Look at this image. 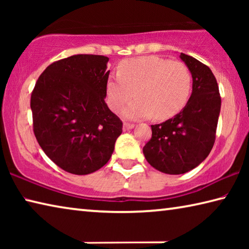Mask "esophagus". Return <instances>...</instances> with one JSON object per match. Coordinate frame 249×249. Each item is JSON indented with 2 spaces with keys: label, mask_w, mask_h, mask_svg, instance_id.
<instances>
[{
  "label": "esophagus",
  "mask_w": 249,
  "mask_h": 249,
  "mask_svg": "<svg viewBox=\"0 0 249 249\" xmlns=\"http://www.w3.org/2000/svg\"><path fill=\"white\" fill-rule=\"evenodd\" d=\"M134 124H132V123H124L123 124V128H124V130H128V129H132V128H134Z\"/></svg>",
  "instance_id": "esophagus-1"
}]
</instances>
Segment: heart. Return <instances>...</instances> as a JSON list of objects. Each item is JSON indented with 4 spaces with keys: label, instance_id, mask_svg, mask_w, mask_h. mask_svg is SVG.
Returning a JSON list of instances; mask_svg holds the SVG:
<instances>
[{
    "label": "heart",
    "instance_id": "1",
    "mask_svg": "<svg viewBox=\"0 0 249 249\" xmlns=\"http://www.w3.org/2000/svg\"><path fill=\"white\" fill-rule=\"evenodd\" d=\"M191 84V71L183 62L142 56L122 61L119 72L109 75L105 88L112 111H120L136 94L137 99L124 109V116L140 120L154 115L166 120L182 109Z\"/></svg>",
    "mask_w": 249,
    "mask_h": 249
}]
</instances>
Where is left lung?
Masks as SVG:
<instances>
[{
    "label": "left lung",
    "mask_w": 249,
    "mask_h": 249,
    "mask_svg": "<svg viewBox=\"0 0 249 249\" xmlns=\"http://www.w3.org/2000/svg\"><path fill=\"white\" fill-rule=\"evenodd\" d=\"M180 58L192 75V93L182 111L151 125V138L142 148L147 161L168 175H181L199 166L215 142L221 95L208 66L185 53Z\"/></svg>",
    "instance_id": "obj_1"
}]
</instances>
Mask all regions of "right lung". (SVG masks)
<instances>
[{"label":"right lung","instance_id":"obj_1","mask_svg":"<svg viewBox=\"0 0 249 249\" xmlns=\"http://www.w3.org/2000/svg\"><path fill=\"white\" fill-rule=\"evenodd\" d=\"M108 58L74 54L53 62L31 95L33 130L41 149L73 175L107 163L123 123L105 103Z\"/></svg>","mask_w":249,"mask_h":249}]
</instances>
